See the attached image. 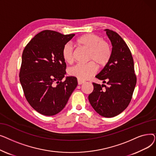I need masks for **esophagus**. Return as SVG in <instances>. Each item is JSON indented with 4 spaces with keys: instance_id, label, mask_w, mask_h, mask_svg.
<instances>
[{
    "instance_id": "1",
    "label": "esophagus",
    "mask_w": 156,
    "mask_h": 156,
    "mask_svg": "<svg viewBox=\"0 0 156 156\" xmlns=\"http://www.w3.org/2000/svg\"><path fill=\"white\" fill-rule=\"evenodd\" d=\"M85 83V81H83V80H79L78 79V85H81Z\"/></svg>"
}]
</instances>
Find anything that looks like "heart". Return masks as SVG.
Wrapping results in <instances>:
<instances>
[{"mask_svg":"<svg viewBox=\"0 0 156 156\" xmlns=\"http://www.w3.org/2000/svg\"><path fill=\"white\" fill-rule=\"evenodd\" d=\"M76 44L88 50V61L86 64H77L71 68L69 74L81 80H85L95 75L97 66L102 68L107 64L112 57V51L111 44L95 34H87L80 36L76 40ZM64 61L68 64L74 62V49L71 45L65 44L62 49Z\"/></svg>","mask_w":156,"mask_h":156,"instance_id":"b5f03b06","label":"heart"}]
</instances>
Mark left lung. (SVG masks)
Listing matches in <instances>:
<instances>
[{"label": "left lung", "instance_id": "left-lung-1", "mask_svg": "<svg viewBox=\"0 0 156 156\" xmlns=\"http://www.w3.org/2000/svg\"><path fill=\"white\" fill-rule=\"evenodd\" d=\"M112 48V57L95 76L108 86L93 83L88 100L94 110L105 118H112L128 106L136 83L133 59L127 44L116 31L105 30Z\"/></svg>", "mask_w": 156, "mask_h": 156}]
</instances>
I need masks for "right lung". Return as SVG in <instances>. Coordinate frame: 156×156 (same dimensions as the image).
I'll use <instances>...</instances> for the list:
<instances>
[{
  "instance_id": "add662e5",
  "label": "right lung",
  "mask_w": 156,
  "mask_h": 156,
  "mask_svg": "<svg viewBox=\"0 0 156 156\" xmlns=\"http://www.w3.org/2000/svg\"><path fill=\"white\" fill-rule=\"evenodd\" d=\"M74 36L44 30L23 50L20 83L27 101L42 115L54 116L62 111L78 85L77 78L74 76L62 81L66 64L62 49Z\"/></svg>"
}]
</instances>
